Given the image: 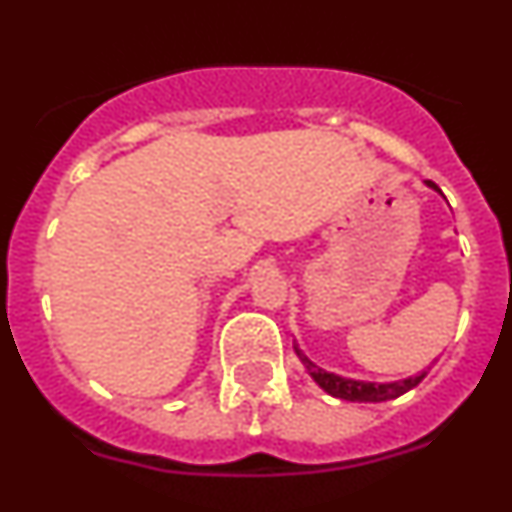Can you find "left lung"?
I'll return each mask as SVG.
<instances>
[{"instance_id": "8db88e82", "label": "left lung", "mask_w": 512, "mask_h": 512, "mask_svg": "<svg viewBox=\"0 0 512 512\" xmlns=\"http://www.w3.org/2000/svg\"><path fill=\"white\" fill-rule=\"evenodd\" d=\"M428 189L438 191V186L433 184V181H426ZM293 351H296V356L301 358V363L306 366V371L311 373L313 381L318 383V386L323 388V391L328 393V396L333 398H341V401H353V403H383V401H393V398L403 396V393H408L411 388H416L418 383L426 378L428 371H421L416 373V376L411 378H403V381H393V383H373V381H356V378H343V376H336V373H328L323 371V368H318L316 363L308 361V356H303L301 348L293 343Z\"/></svg>"}]
</instances>
